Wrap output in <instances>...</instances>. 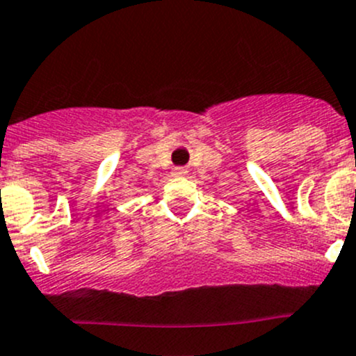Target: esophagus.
I'll list each match as a JSON object with an SVG mask.
<instances>
[{
	"label": "esophagus",
	"mask_w": 356,
	"mask_h": 356,
	"mask_svg": "<svg viewBox=\"0 0 356 356\" xmlns=\"http://www.w3.org/2000/svg\"><path fill=\"white\" fill-rule=\"evenodd\" d=\"M186 174H188V170H186L184 167L174 168V175H179V177H182V175H186Z\"/></svg>",
	"instance_id": "obj_1"
}]
</instances>
